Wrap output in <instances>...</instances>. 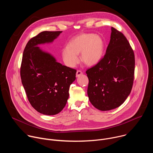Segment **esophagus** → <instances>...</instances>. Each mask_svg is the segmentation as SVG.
I'll return each mask as SVG.
<instances>
[{"mask_svg":"<svg viewBox=\"0 0 153 153\" xmlns=\"http://www.w3.org/2000/svg\"><path fill=\"white\" fill-rule=\"evenodd\" d=\"M82 74V72L81 71H79V70L77 71V72H76V77H77L80 76Z\"/></svg>","mask_w":153,"mask_h":153,"instance_id":"esophagus-1","label":"esophagus"}]
</instances>
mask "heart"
<instances>
[{
    "instance_id": "heart-1",
    "label": "heart",
    "mask_w": 153,
    "mask_h": 153,
    "mask_svg": "<svg viewBox=\"0 0 153 153\" xmlns=\"http://www.w3.org/2000/svg\"><path fill=\"white\" fill-rule=\"evenodd\" d=\"M105 48L103 39L93 33H84L71 40L68 47L62 50V59L68 67L73 68L81 60L88 66H94L102 59Z\"/></svg>"
}]
</instances>
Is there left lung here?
<instances>
[{
    "label": "left lung",
    "mask_w": 153,
    "mask_h": 153,
    "mask_svg": "<svg viewBox=\"0 0 153 153\" xmlns=\"http://www.w3.org/2000/svg\"><path fill=\"white\" fill-rule=\"evenodd\" d=\"M135 59L125 36L111 27L110 41L102 59L87 70L88 94L91 104L100 111L120 106L129 95L134 80Z\"/></svg>",
    "instance_id": "8db88e82"
}]
</instances>
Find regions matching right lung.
Returning <instances> with one entry per match:
<instances>
[{
	"instance_id": "right-lung-1",
	"label": "right lung",
	"mask_w": 153,
	"mask_h": 153,
	"mask_svg": "<svg viewBox=\"0 0 153 153\" xmlns=\"http://www.w3.org/2000/svg\"><path fill=\"white\" fill-rule=\"evenodd\" d=\"M62 31H43L24 49L20 68L22 83L31 106L45 115L59 113L66 105L76 70L57 62L39 45L52 43Z\"/></svg>"
}]
</instances>
